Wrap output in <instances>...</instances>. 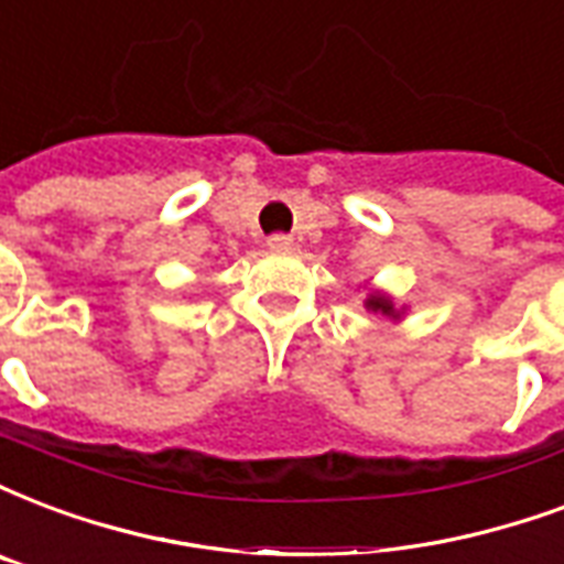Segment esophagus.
Listing matches in <instances>:
<instances>
[{"label": "esophagus", "instance_id": "obj_1", "mask_svg": "<svg viewBox=\"0 0 564 564\" xmlns=\"http://www.w3.org/2000/svg\"><path fill=\"white\" fill-rule=\"evenodd\" d=\"M267 247L273 249V252H288V249L294 247V240L288 235H270L267 237Z\"/></svg>", "mask_w": 564, "mask_h": 564}]
</instances>
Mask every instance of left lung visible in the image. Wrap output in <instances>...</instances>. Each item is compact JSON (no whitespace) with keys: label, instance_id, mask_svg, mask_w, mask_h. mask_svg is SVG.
<instances>
[{"label":"left lung","instance_id":"1","mask_svg":"<svg viewBox=\"0 0 564 564\" xmlns=\"http://www.w3.org/2000/svg\"><path fill=\"white\" fill-rule=\"evenodd\" d=\"M368 308H375V312H383V315H392V306H389L383 297H371L368 300Z\"/></svg>","mask_w":564,"mask_h":564}]
</instances>
